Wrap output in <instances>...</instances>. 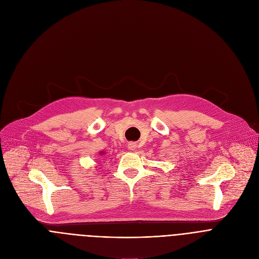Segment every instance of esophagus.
Returning a JSON list of instances; mask_svg holds the SVG:
<instances>
[{
    "mask_svg": "<svg viewBox=\"0 0 259 259\" xmlns=\"http://www.w3.org/2000/svg\"><path fill=\"white\" fill-rule=\"evenodd\" d=\"M136 148H137V145H136L135 143H132V142H131V143L128 144V149H129L130 151H134Z\"/></svg>",
    "mask_w": 259,
    "mask_h": 259,
    "instance_id": "esophagus-1",
    "label": "esophagus"
}]
</instances>
